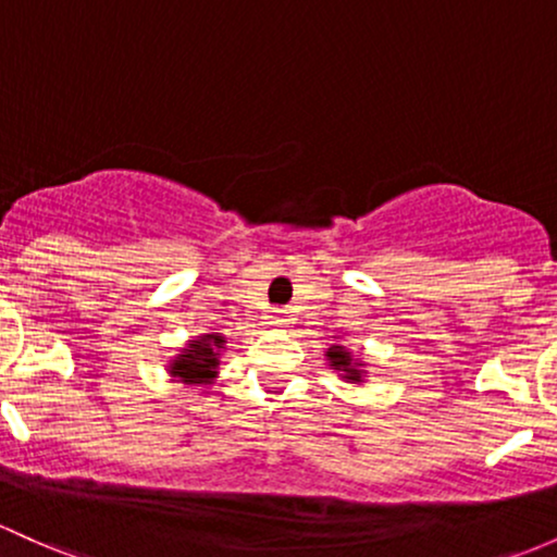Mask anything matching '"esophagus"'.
<instances>
[{"label":"esophagus","instance_id":"obj_1","mask_svg":"<svg viewBox=\"0 0 557 557\" xmlns=\"http://www.w3.org/2000/svg\"><path fill=\"white\" fill-rule=\"evenodd\" d=\"M288 311H285V309H277V311H274V314H272V322H269V325H274V327H283V325H288Z\"/></svg>","mask_w":557,"mask_h":557}]
</instances>
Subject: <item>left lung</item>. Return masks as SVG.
Masks as SVG:
<instances>
[{"mask_svg": "<svg viewBox=\"0 0 557 557\" xmlns=\"http://www.w3.org/2000/svg\"><path fill=\"white\" fill-rule=\"evenodd\" d=\"M327 359H330V368L346 372V375H344L346 381H362V372L354 368L351 354L344 351V346H330L327 348Z\"/></svg>", "mask_w": 557, "mask_h": 557, "instance_id": "left-lung-1", "label": "left lung"}]
</instances>
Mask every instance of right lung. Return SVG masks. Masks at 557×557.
<instances>
[{
  "instance_id": "1",
  "label": "right lung",
  "mask_w": 557,
  "mask_h": 557,
  "mask_svg": "<svg viewBox=\"0 0 557 557\" xmlns=\"http://www.w3.org/2000/svg\"><path fill=\"white\" fill-rule=\"evenodd\" d=\"M224 346L222 335H203V338L193 341L185 348V354L174 359L171 375L182 377L185 383H209V377L216 375V348Z\"/></svg>"
}]
</instances>
